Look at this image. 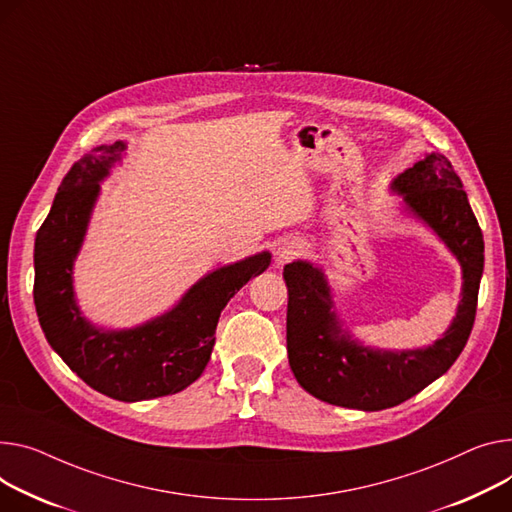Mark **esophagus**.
<instances>
[{
  "label": "esophagus",
  "instance_id": "esophagus-1",
  "mask_svg": "<svg viewBox=\"0 0 512 512\" xmlns=\"http://www.w3.org/2000/svg\"><path fill=\"white\" fill-rule=\"evenodd\" d=\"M298 249H300V247H296V245H288V247H282V251L278 253V259L284 263V261L292 259V257L298 253Z\"/></svg>",
  "mask_w": 512,
  "mask_h": 512
}]
</instances>
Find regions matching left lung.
Wrapping results in <instances>:
<instances>
[{"label":"left lung","instance_id":"1","mask_svg":"<svg viewBox=\"0 0 512 512\" xmlns=\"http://www.w3.org/2000/svg\"><path fill=\"white\" fill-rule=\"evenodd\" d=\"M393 187L457 255L463 298L449 331L426 350L379 352L342 333L321 269L306 261L284 267L288 286L286 342L296 381L321 401L377 412L414 397L463 352L478 309L484 271V236L451 160L430 154L399 175Z\"/></svg>","mask_w":512,"mask_h":512}]
</instances>
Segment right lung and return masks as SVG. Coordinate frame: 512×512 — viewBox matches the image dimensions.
<instances>
[{
  "label": "right lung",
  "instance_id": "add662e5",
  "mask_svg": "<svg viewBox=\"0 0 512 512\" xmlns=\"http://www.w3.org/2000/svg\"><path fill=\"white\" fill-rule=\"evenodd\" d=\"M123 142L84 154L61 181L34 241V306L51 348L94 391L119 401L173 395L206 368L226 302L267 269L259 253L199 280L177 309L142 327L100 331L78 311L72 263L80 251L98 181L121 160Z\"/></svg>",
  "mask_w": 512,
  "mask_h": 512
}]
</instances>
